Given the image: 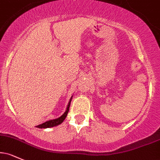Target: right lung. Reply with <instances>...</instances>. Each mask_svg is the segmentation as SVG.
I'll return each instance as SVG.
<instances>
[{
  "label": "right lung",
  "mask_w": 160,
  "mask_h": 160,
  "mask_svg": "<svg viewBox=\"0 0 160 160\" xmlns=\"http://www.w3.org/2000/svg\"><path fill=\"white\" fill-rule=\"evenodd\" d=\"M72 97L73 96H71V98H70V101L68 102V104L67 109H66L65 112L61 116V117H58V118H57V119H55V120H51L47 121V122H43V123L37 126V127L40 128H51V127H53V126H58V125L61 124L62 122H63V121L65 120V117H67L68 113V111H69V108H70V105H71V99H72Z\"/></svg>",
  "instance_id": "right-lung-1"
}]
</instances>
